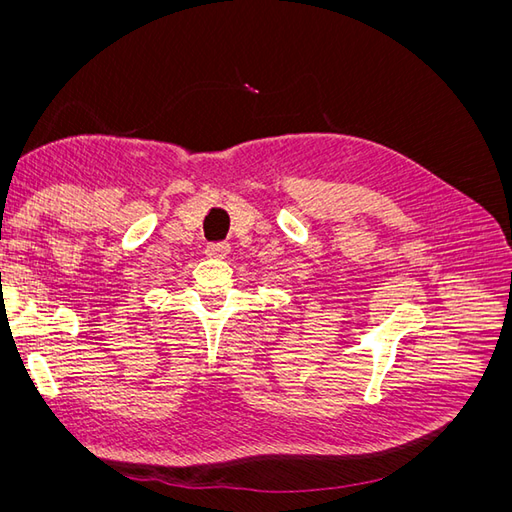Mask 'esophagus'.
<instances>
[{
  "label": "esophagus",
  "mask_w": 512,
  "mask_h": 512,
  "mask_svg": "<svg viewBox=\"0 0 512 512\" xmlns=\"http://www.w3.org/2000/svg\"><path fill=\"white\" fill-rule=\"evenodd\" d=\"M228 252H230V245L226 241H213L205 245V254L211 258H226Z\"/></svg>",
  "instance_id": "34e87169"
}]
</instances>
